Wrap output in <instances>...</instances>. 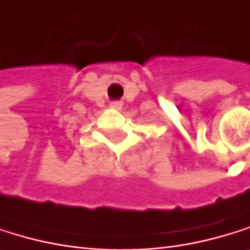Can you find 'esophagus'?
I'll list each match as a JSON object with an SVG mask.
<instances>
[{"instance_id":"34e87169","label":"esophagus","mask_w":250,"mask_h":250,"mask_svg":"<svg viewBox=\"0 0 250 250\" xmlns=\"http://www.w3.org/2000/svg\"><path fill=\"white\" fill-rule=\"evenodd\" d=\"M121 106H123L121 102H111V108L112 109H121Z\"/></svg>"}]
</instances>
